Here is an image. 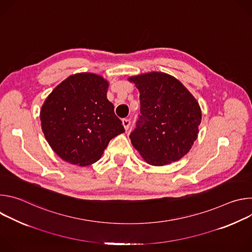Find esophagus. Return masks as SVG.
<instances>
[{
  "instance_id": "obj_1",
  "label": "esophagus",
  "mask_w": 252,
  "mask_h": 252,
  "mask_svg": "<svg viewBox=\"0 0 252 252\" xmlns=\"http://www.w3.org/2000/svg\"><path fill=\"white\" fill-rule=\"evenodd\" d=\"M123 126H124L125 129L127 130V129L129 128V126H130V120H128V119H124V120H123Z\"/></svg>"
}]
</instances>
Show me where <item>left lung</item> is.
Here are the masks:
<instances>
[{
	"instance_id": "8db88e82",
	"label": "left lung",
	"mask_w": 252,
	"mask_h": 252,
	"mask_svg": "<svg viewBox=\"0 0 252 252\" xmlns=\"http://www.w3.org/2000/svg\"><path fill=\"white\" fill-rule=\"evenodd\" d=\"M139 91L140 116L129 138L148 163L179 160L191 149L201 122L200 106L174 77L152 71L128 78Z\"/></svg>"
}]
</instances>
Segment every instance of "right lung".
<instances>
[{
  "instance_id": "add662e5",
  "label": "right lung",
  "mask_w": 252,
  "mask_h": 252,
  "mask_svg": "<svg viewBox=\"0 0 252 252\" xmlns=\"http://www.w3.org/2000/svg\"><path fill=\"white\" fill-rule=\"evenodd\" d=\"M109 82L92 73L69 76L46 98L41 125L53 151L81 166L98 160L109 142L125 132L106 98Z\"/></svg>"
}]
</instances>
